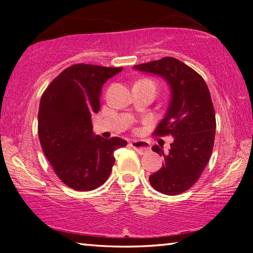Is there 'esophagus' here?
<instances>
[{
    "mask_svg": "<svg viewBox=\"0 0 253 253\" xmlns=\"http://www.w3.org/2000/svg\"><path fill=\"white\" fill-rule=\"evenodd\" d=\"M130 146L135 149L138 154H145L149 151V145L143 140H132L130 143Z\"/></svg>",
    "mask_w": 253,
    "mask_h": 253,
    "instance_id": "obj_1",
    "label": "esophagus"
}]
</instances>
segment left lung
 Segmentation results:
<instances>
[{
	"label": "left lung",
	"instance_id": "left-lung-1",
	"mask_svg": "<svg viewBox=\"0 0 253 253\" xmlns=\"http://www.w3.org/2000/svg\"><path fill=\"white\" fill-rule=\"evenodd\" d=\"M134 69L160 76L169 85L168 110L154 134L172 135L174 142L169 153L157 145L152 147L164 156V164L149 176V183L163 194H181L200 178L212 154L216 123L209 88L198 72L172 57Z\"/></svg>",
	"mask_w": 253,
	"mask_h": 253
}]
</instances>
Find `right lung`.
I'll return each instance as SVG.
<instances>
[{"label":"right lung","instance_id":"1","mask_svg":"<svg viewBox=\"0 0 253 253\" xmlns=\"http://www.w3.org/2000/svg\"><path fill=\"white\" fill-rule=\"evenodd\" d=\"M123 68L78 63L63 70L41 97L38 134L46 160L67 186L91 191L109 177L119 137L95 135L91 115L100 109L102 85Z\"/></svg>","mask_w":253,"mask_h":253}]
</instances>
